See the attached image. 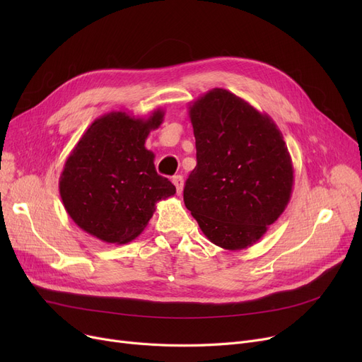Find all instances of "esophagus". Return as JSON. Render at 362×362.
Returning a JSON list of instances; mask_svg holds the SVG:
<instances>
[{
    "label": "esophagus",
    "instance_id": "34e87169",
    "mask_svg": "<svg viewBox=\"0 0 362 362\" xmlns=\"http://www.w3.org/2000/svg\"><path fill=\"white\" fill-rule=\"evenodd\" d=\"M171 182H173V185L176 186L177 194L182 195V191H183V177L182 176H175L173 179H171Z\"/></svg>",
    "mask_w": 362,
    "mask_h": 362
}]
</instances>
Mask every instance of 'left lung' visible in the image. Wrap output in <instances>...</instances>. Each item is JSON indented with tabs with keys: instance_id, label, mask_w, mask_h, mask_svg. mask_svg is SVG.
Returning a JSON list of instances; mask_svg holds the SVG:
<instances>
[{
	"instance_id": "8db88e82",
	"label": "left lung",
	"mask_w": 362,
	"mask_h": 362,
	"mask_svg": "<svg viewBox=\"0 0 362 362\" xmlns=\"http://www.w3.org/2000/svg\"><path fill=\"white\" fill-rule=\"evenodd\" d=\"M197 167L183 189L202 233L223 250L258 242L286 210L293 164L269 114L223 88L189 105Z\"/></svg>"
}]
</instances>
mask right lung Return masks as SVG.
Here are the masks:
<instances>
[{"label":"right lung","mask_w":362,"mask_h":362,"mask_svg":"<svg viewBox=\"0 0 362 362\" xmlns=\"http://www.w3.org/2000/svg\"><path fill=\"white\" fill-rule=\"evenodd\" d=\"M164 111L135 117L111 111L93 120L71 149L59 189L70 218L90 236L124 245L136 239L157 202L176 194L157 175L154 152L145 148L151 130L161 126Z\"/></svg>","instance_id":"1"}]
</instances>
